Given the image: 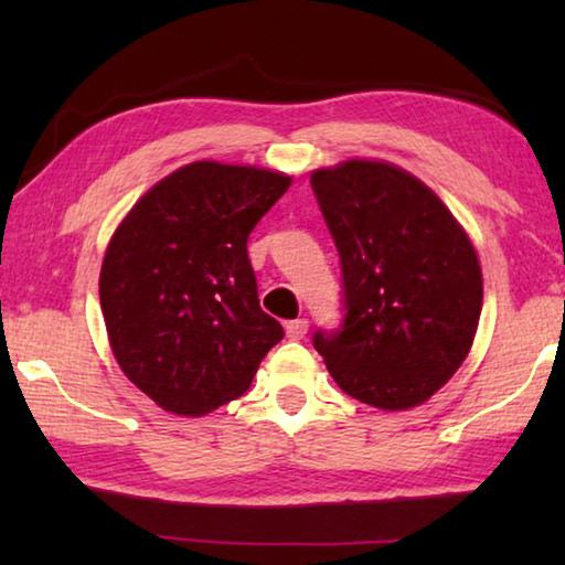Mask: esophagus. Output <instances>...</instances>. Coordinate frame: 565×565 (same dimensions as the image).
<instances>
[{
	"mask_svg": "<svg viewBox=\"0 0 565 565\" xmlns=\"http://www.w3.org/2000/svg\"><path fill=\"white\" fill-rule=\"evenodd\" d=\"M306 331H309V321H306V319H294V321L286 323V337H289L291 341L303 339Z\"/></svg>",
	"mask_w": 565,
	"mask_h": 565,
	"instance_id": "34e87169",
	"label": "esophagus"
}]
</instances>
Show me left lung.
<instances>
[{"instance_id":"8db88e82","label":"left lung","mask_w":565,"mask_h":565,"mask_svg":"<svg viewBox=\"0 0 565 565\" xmlns=\"http://www.w3.org/2000/svg\"><path fill=\"white\" fill-rule=\"evenodd\" d=\"M311 189L337 242L343 323L313 347L343 394L424 404L471 351L483 303L476 248L424 181L386 161L317 169Z\"/></svg>"}]
</instances>
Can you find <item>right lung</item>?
I'll return each instance as SVG.
<instances>
[{
    "label": "right lung",
    "instance_id": "add662e5",
    "mask_svg": "<svg viewBox=\"0 0 565 565\" xmlns=\"http://www.w3.org/2000/svg\"><path fill=\"white\" fill-rule=\"evenodd\" d=\"M291 186L281 171L194 161L151 186L104 254L99 301L114 359L179 416H202L252 386L284 339L262 311L246 242Z\"/></svg>",
    "mask_w": 565,
    "mask_h": 565
}]
</instances>
